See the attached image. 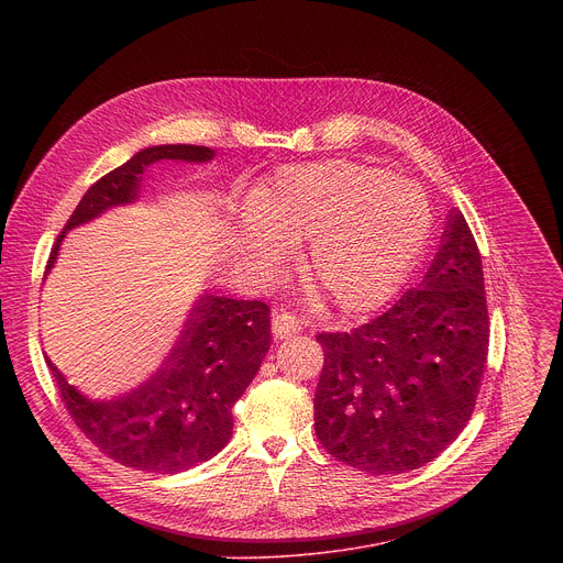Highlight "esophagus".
<instances>
[{"mask_svg":"<svg viewBox=\"0 0 563 563\" xmlns=\"http://www.w3.org/2000/svg\"><path fill=\"white\" fill-rule=\"evenodd\" d=\"M272 332H274V339H280V341L298 334L300 332V323H298L296 313L278 309L274 313V320H272Z\"/></svg>","mask_w":563,"mask_h":563,"instance_id":"obj_1","label":"esophagus"}]
</instances>
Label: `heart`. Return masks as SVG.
<instances>
[{
    "mask_svg": "<svg viewBox=\"0 0 563 563\" xmlns=\"http://www.w3.org/2000/svg\"><path fill=\"white\" fill-rule=\"evenodd\" d=\"M432 231L426 191L383 169L325 159L280 169L250 198L235 250L276 276L285 247L305 243V280L343 311L389 300L421 261Z\"/></svg>",
    "mask_w": 563,
    "mask_h": 563,
    "instance_id": "b5f03b06",
    "label": "heart"
}]
</instances>
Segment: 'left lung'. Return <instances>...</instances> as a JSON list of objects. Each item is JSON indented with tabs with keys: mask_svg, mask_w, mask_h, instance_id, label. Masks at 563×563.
<instances>
[{
	"mask_svg": "<svg viewBox=\"0 0 563 563\" xmlns=\"http://www.w3.org/2000/svg\"><path fill=\"white\" fill-rule=\"evenodd\" d=\"M318 441L367 474L437 459L465 428L488 358V305L474 235L459 209L419 287L354 332L318 334Z\"/></svg>",
	"mask_w": 563,
	"mask_h": 563,
	"instance_id": "1",
	"label": "left lung"
}]
</instances>
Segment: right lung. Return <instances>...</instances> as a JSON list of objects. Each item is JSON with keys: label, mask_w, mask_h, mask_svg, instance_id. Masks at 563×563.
<instances>
[{"label": "right lung", "mask_w": 563, "mask_h": 563, "mask_svg": "<svg viewBox=\"0 0 563 563\" xmlns=\"http://www.w3.org/2000/svg\"><path fill=\"white\" fill-rule=\"evenodd\" d=\"M216 151L196 144H157L100 178L75 207L51 252L53 269L66 231L104 211L137 200L146 167L163 163L202 165ZM269 307L205 291L191 318L148 380L113 398H89L55 367L46 365L75 426L118 463L144 472L176 474L213 459L231 439L233 404L245 394L269 352Z\"/></svg>", "instance_id": "obj_1"}]
</instances>
